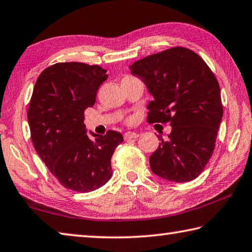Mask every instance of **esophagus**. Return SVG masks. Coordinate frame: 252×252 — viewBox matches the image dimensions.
Instances as JSON below:
<instances>
[{"label":"esophagus","mask_w":252,"mask_h":252,"mask_svg":"<svg viewBox=\"0 0 252 252\" xmlns=\"http://www.w3.org/2000/svg\"><path fill=\"white\" fill-rule=\"evenodd\" d=\"M138 136H139V134L135 133V132H126V133H125V140L136 139Z\"/></svg>","instance_id":"34e87169"}]
</instances>
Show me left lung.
<instances>
[{
	"label": "left lung",
	"mask_w": 252,
	"mask_h": 252,
	"mask_svg": "<svg viewBox=\"0 0 252 252\" xmlns=\"http://www.w3.org/2000/svg\"><path fill=\"white\" fill-rule=\"evenodd\" d=\"M130 69L154 97L148 122L172 126L150 157L151 170L171 182L195 180L212 158L222 118L214 72L193 50L178 46L140 59Z\"/></svg>",
	"instance_id": "left-lung-1"
}]
</instances>
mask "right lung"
I'll use <instances>...</instances> for the list:
<instances>
[{
    "mask_svg": "<svg viewBox=\"0 0 252 252\" xmlns=\"http://www.w3.org/2000/svg\"><path fill=\"white\" fill-rule=\"evenodd\" d=\"M107 70L84 63H57L38 76L27 119L36 152L65 189L88 193L112 175L111 158L123 142L109 130L91 140L86 134L85 110L94 107Z\"/></svg>",
    "mask_w": 252,
    "mask_h": 252,
    "instance_id": "right-lung-1",
    "label": "right lung"
}]
</instances>
